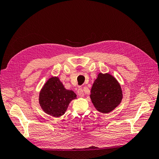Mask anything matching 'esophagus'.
Masks as SVG:
<instances>
[{
	"mask_svg": "<svg viewBox=\"0 0 159 159\" xmlns=\"http://www.w3.org/2000/svg\"><path fill=\"white\" fill-rule=\"evenodd\" d=\"M78 95L80 96V97H84V93L83 89H81V88L78 89Z\"/></svg>",
	"mask_w": 159,
	"mask_h": 159,
	"instance_id": "obj_1",
	"label": "esophagus"
}]
</instances>
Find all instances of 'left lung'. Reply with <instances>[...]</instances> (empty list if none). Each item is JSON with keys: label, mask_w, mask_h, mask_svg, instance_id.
Masks as SVG:
<instances>
[{"label": "left lung", "mask_w": 159, "mask_h": 159, "mask_svg": "<svg viewBox=\"0 0 159 159\" xmlns=\"http://www.w3.org/2000/svg\"><path fill=\"white\" fill-rule=\"evenodd\" d=\"M90 98L96 109L101 113H108L121 102V86L111 75L99 73L91 88Z\"/></svg>", "instance_id": "1"}]
</instances>
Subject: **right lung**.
I'll return each mask as SVG.
<instances>
[{
    "mask_svg": "<svg viewBox=\"0 0 159 159\" xmlns=\"http://www.w3.org/2000/svg\"><path fill=\"white\" fill-rule=\"evenodd\" d=\"M76 96L73 91L64 88L57 77H52L40 91L39 103L46 113L58 117L65 113L70 102Z\"/></svg>",
    "mask_w": 159,
    "mask_h": 159,
    "instance_id": "right-lung-1",
    "label": "right lung"
}]
</instances>
